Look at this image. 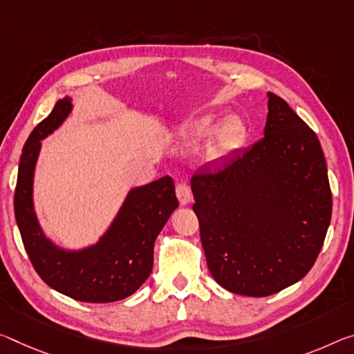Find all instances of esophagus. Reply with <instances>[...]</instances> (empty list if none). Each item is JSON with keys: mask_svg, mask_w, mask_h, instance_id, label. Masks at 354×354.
Segmentation results:
<instances>
[{"mask_svg": "<svg viewBox=\"0 0 354 354\" xmlns=\"http://www.w3.org/2000/svg\"><path fill=\"white\" fill-rule=\"evenodd\" d=\"M176 197L179 200V203H181L183 206L190 203V200H192V192H190L187 184H184V183L178 184V186H176Z\"/></svg>", "mask_w": 354, "mask_h": 354, "instance_id": "esophagus-1", "label": "esophagus"}]
</instances>
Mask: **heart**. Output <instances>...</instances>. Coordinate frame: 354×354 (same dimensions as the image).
Instances as JSON below:
<instances>
[{
  "label": "heart",
  "instance_id": "b5f03b06",
  "mask_svg": "<svg viewBox=\"0 0 354 354\" xmlns=\"http://www.w3.org/2000/svg\"><path fill=\"white\" fill-rule=\"evenodd\" d=\"M214 126V116L206 115L189 121L181 131V138L186 143H198L209 136ZM248 138V127L239 116H230L217 127L214 138L207 149V159L223 160L243 148Z\"/></svg>",
  "mask_w": 354,
  "mask_h": 354
}]
</instances>
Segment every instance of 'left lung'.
I'll use <instances>...</instances> for the list:
<instances>
[{
	"label": "left lung",
	"instance_id": "1",
	"mask_svg": "<svg viewBox=\"0 0 354 354\" xmlns=\"http://www.w3.org/2000/svg\"><path fill=\"white\" fill-rule=\"evenodd\" d=\"M212 165V164H209ZM190 179L206 263L228 291L263 298L310 271L333 212L317 133L268 93L265 137Z\"/></svg>",
	"mask_w": 354,
	"mask_h": 354
}]
</instances>
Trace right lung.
<instances>
[{
  "label": "right lung",
  "instance_id": "1",
  "mask_svg": "<svg viewBox=\"0 0 354 354\" xmlns=\"http://www.w3.org/2000/svg\"><path fill=\"white\" fill-rule=\"evenodd\" d=\"M72 111L71 97L59 99L28 137L19 164L14 212L21 241L44 282L83 302H115L136 293L153 271L154 241L178 207L175 183L164 176L129 190L109 230L82 250L58 248L44 234L32 205V181L41 140L56 131Z\"/></svg>",
  "mask_w": 354,
  "mask_h": 354
}]
</instances>
